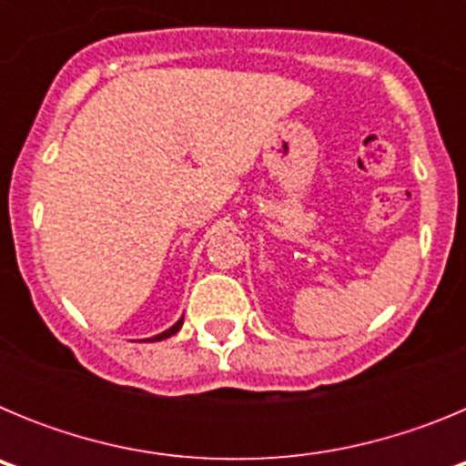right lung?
Returning <instances> with one entry per match:
<instances>
[{"instance_id": "1", "label": "right lung", "mask_w": 466, "mask_h": 466, "mask_svg": "<svg viewBox=\"0 0 466 466\" xmlns=\"http://www.w3.org/2000/svg\"><path fill=\"white\" fill-rule=\"evenodd\" d=\"M182 324H184V317H182V319H179V322L175 324V327H170V329H167V331L158 333V336H154V339H151V340H163V339H170V336H175V333L179 331V329H182Z\"/></svg>"}]
</instances>
